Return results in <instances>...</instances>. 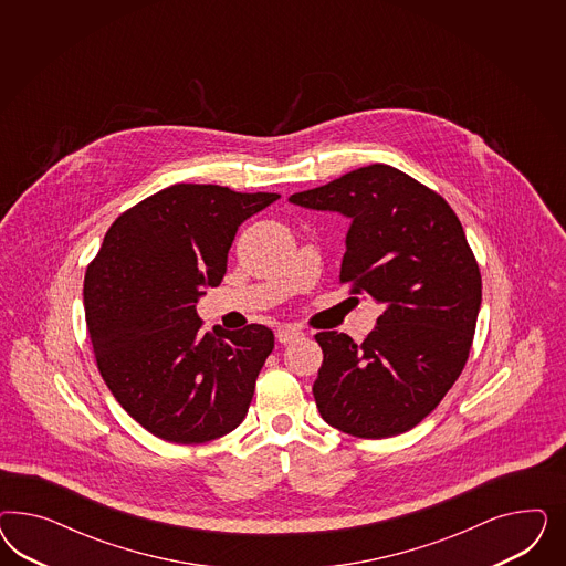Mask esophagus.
<instances>
[{
    "mask_svg": "<svg viewBox=\"0 0 566 566\" xmlns=\"http://www.w3.org/2000/svg\"><path fill=\"white\" fill-rule=\"evenodd\" d=\"M301 336H303V332L296 326H280L277 327V332H275V338H277V343L280 344L294 343V340L301 338Z\"/></svg>",
    "mask_w": 566,
    "mask_h": 566,
    "instance_id": "34e87169",
    "label": "esophagus"
}]
</instances>
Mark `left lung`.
Listing matches in <instances>:
<instances>
[{"label": "left lung", "instance_id": "8db88e82", "mask_svg": "<svg viewBox=\"0 0 566 566\" xmlns=\"http://www.w3.org/2000/svg\"><path fill=\"white\" fill-rule=\"evenodd\" d=\"M292 203L350 218L340 284L381 305L357 344L338 332L315 340L324 363L313 396L324 421L355 438L405 433L459 379L473 344L481 274L444 197L386 164L348 171Z\"/></svg>", "mask_w": 566, "mask_h": 566}]
</instances>
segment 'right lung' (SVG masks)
I'll list each match as a JSON object with an SVG mask.
<instances>
[{
	"instance_id": "obj_1",
	"label": "right lung",
	"mask_w": 566,
	"mask_h": 566,
	"mask_svg": "<svg viewBox=\"0 0 566 566\" xmlns=\"http://www.w3.org/2000/svg\"><path fill=\"white\" fill-rule=\"evenodd\" d=\"M280 199L171 185L126 209L86 268L85 317L103 381L137 423L174 444L239 428L274 332H203L195 303L218 286L240 223Z\"/></svg>"
}]
</instances>
